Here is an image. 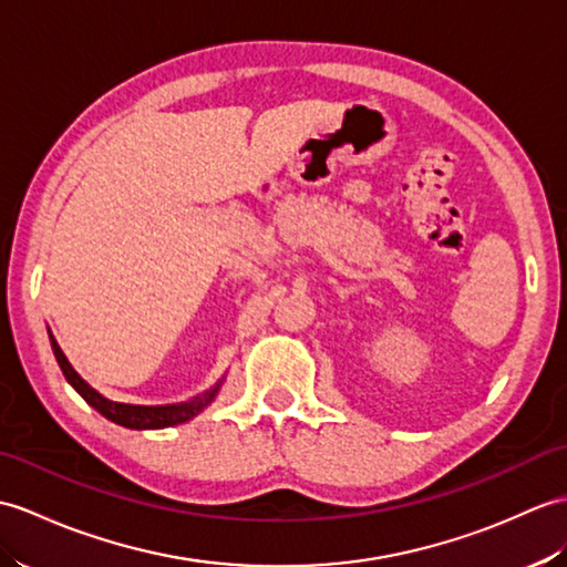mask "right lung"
Instances as JSON below:
<instances>
[{
  "label": "right lung",
  "mask_w": 567,
  "mask_h": 567,
  "mask_svg": "<svg viewBox=\"0 0 567 567\" xmlns=\"http://www.w3.org/2000/svg\"><path fill=\"white\" fill-rule=\"evenodd\" d=\"M48 336H50V346L52 352H55V360L60 364V370L64 374V379L70 381V386L82 396L91 408H96V411L109 417L111 423L115 425H123L130 430H162V427H174L181 423H188L195 415H200L205 408L217 399V393L224 384V377L217 381L215 386H209L207 391L197 393V396L183 401V403H166V405H133V403H117L105 399L103 393H99L94 386H89L86 381L76 374L74 367L70 364V360L64 358L62 348L58 346L55 336L50 333L48 328Z\"/></svg>",
  "instance_id": "1"
}]
</instances>
